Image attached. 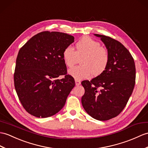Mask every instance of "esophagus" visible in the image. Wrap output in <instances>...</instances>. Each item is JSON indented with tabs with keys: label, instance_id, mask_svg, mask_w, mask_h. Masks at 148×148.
Segmentation results:
<instances>
[{
	"label": "esophagus",
	"instance_id": "1",
	"mask_svg": "<svg viewBox=\"0 0 148 148\" xmlns=\"http://www.w3.org/2000/svg\"><path fill=\"white\" fill-rule=\"evenodd\" d=\"M75 85L76 86H79L81 84V81L79 80H75Z\"/></svg>",
	"mask_w": 148,
	"mask_h": 148
}]
</instances>
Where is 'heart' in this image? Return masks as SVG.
Returning <instances> with one entry per match:
<instances>
[{
    "label": "heart",
    "instance_id": "b5f03b06",
    "mask_svg": "<svg viewBox=\"0 0 148 148\" xmlns=\"http://www.w3.org/2000/svg\"><path fill=\"white\" fill-rule=\"evenodd\" d=\"M65 64L73 67L81 59V65L69 70V74L76 80L102 74L108 66L109 53L106 48L90 37L82 38L75 44V51L71 46L67 47L62 53Z\"/></svg>",
    "mask_w": 148,
    "mask_h": 148
}]
</instances>
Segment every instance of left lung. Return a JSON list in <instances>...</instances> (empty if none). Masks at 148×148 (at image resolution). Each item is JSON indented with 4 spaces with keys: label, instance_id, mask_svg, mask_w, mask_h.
Here are the masks:
<instances>
[{
    "label": "left lung",
    "instance_id": "1",
    "mask_svg": "<svg viewBox=\"0 0 148 148\" xmlns=\"http://www.w3.org/2000/svg\"><path fill=\"white\" fill-rule=\"evenodd\" d=\"M105 45L109 61L105 71L92 79L82 81L85 92L81 103L85 111L98 121H108L125 108L134 88L136 67L129 51L109 36L95 34Z\"/></svg>",
    "mask_w": 148,
    "mask_h": 148
}]
</instances>
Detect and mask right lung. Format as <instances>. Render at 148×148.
I'll return each mask as SVG.
<instances>
[{
  "mask_svg": "<svg viewBox=\"0 0 148 148\" xmlns=\"http://www.w3.org/2000/svg\"><path fill=\"white\" fill-rule=\"evenodd\" d=\"M74 42V36L66 33L43 32L20 49L14 81L21 103L29 114L46 118L64 107L75 81L67 74L62 53ZM61 75L64 77L58 80Z\"/></svg>",
  "mask_w": 148,
  "mask_h": 148,
  "instance_id": "1",
  "label": "right lung"
}]
</instances>
